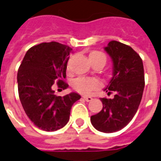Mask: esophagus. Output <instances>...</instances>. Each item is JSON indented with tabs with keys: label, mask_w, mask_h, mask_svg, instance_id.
Returning <instances> with one entry per match:
<instances>
[{
	"label": "esophagus",
	"mask_w": 161,
	"mask_h": 161,
	"mask_svg": "<svg viewBox=\"0 0 161 161\" xmlns=\"http://www.w3.org/2000/svg\"><path fill=\"white\" fill-rule=\"evenodd\" d=\"M83 99L85 101H87V102H90V101H92V99H93V98H92V97H89V96H83Z\"/></svg>",
	"instance_id": "1"
}]
</instances>
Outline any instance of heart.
Segmentation results:
<instances>
[{
  "instance_id": "obj_1",
  "label": "heart",
  "mask_w": 161,
  "mask_h": 161,
  "mask_svg": "<svg viewBox=\"0 0 161 161\" xmlns=\"http://www.w3.org/2000/svg\"><path fill=\"white\" fill-rule=\"evenodd\" d=\"M90 60H100L104 64L106 63L107 58L105 54H103L101 52H93L89 55ZM73 86L76 91L83 94H88L96 88H98L100 86L99 81L93 78H78L74 80Z\"/></svg>"
}]
</instances>
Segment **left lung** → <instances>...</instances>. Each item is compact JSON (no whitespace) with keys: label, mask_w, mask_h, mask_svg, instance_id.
<instances>
[{"label":"left lung","mask_w":161,"mask_h":161,"mask_svg":"<svg viewBox=\"0 0 161 161\" xmlns=\"http://www.w3.org/2000/svg\"><path fill=\"white\" fill-rule=\"evenodd\" d=\"M104 50L113 61V77L104 90L115 95L112 99L100 98L103 108L90 120L98 131L113 133L125 128L137 112L145 88V74L142 59L131 47L111 41Z\"/></svg>","instance_id":"1"}]
</instances>
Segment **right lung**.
<instances>
[{
    "instance_id": "right-lung-1",
    "label": "right lung",
    "mask_w": 161,
    "mask_h": 161,
    "mask_svg": "<svg viewBox=\"0 0 161 161\" xmlns=\"http://www.w3.org/2000/svg\"><path fill=\"white\" fill-rule=\"evenodd\" d=\"M72 49L57 42H43L26 52L17 73L20 101L27 117L36 127L56 131L69 120L71 108L81 96L70 93L57 96L52 86L66 89V69Z\"/></svg>"
}]
</instances>
